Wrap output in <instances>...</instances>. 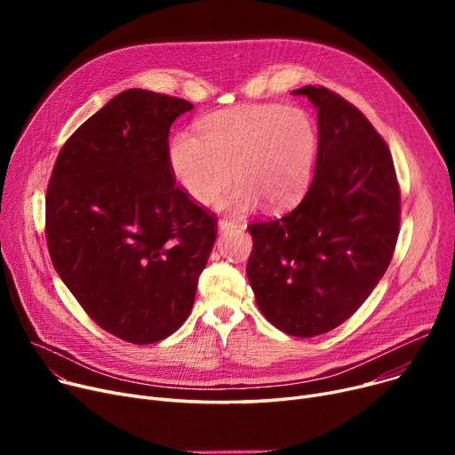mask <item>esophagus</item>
Segmentation results:
<instances>
[{
  "label": "esophagus",
  "instance_id": "1",
  "mask_svg": "<svg viewBox=\"0 0 455 455\" xmlns=\"http://www.w3.org/2000/svg\"><path fill=\"white\" fill-rule=\"evenodd\" d=\"M235 227H237V221H234V220H220V223H218L220 232L230 230V228H235Z\"/></svg>",
  "mask_w": 455,
  "mask_h": 455
}]
</instances>
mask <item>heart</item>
<instances>
[{"label": "heart", "instance_id": "1", "mask_svg": "<svg viewBox=\"0 0 455 455\" xmlns=\"http://www.w3.org/2000/svg\"><path fill=\"white\" fill-rule=\"evenodd\" d=\"M199 134H177L167 151L179 186L199 204H212L234 180L223 206L247 212L264 203L283 210L312 182L319 129L304 108L245 105L210 114Z\"/></svg>", "mask_w": 455, "mask_h": 455}]
</instances>
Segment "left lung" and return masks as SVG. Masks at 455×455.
<instances>
[{"instance_id": "left-lung-1", "label": "left lung", "mask_w": 455, "mask_h": 455, "mask_svg": "<svg viewBox=\"0 0 455 455\" xmlns=\"http://www.w3.org/2000/svg\"><path fill=\"white\" fill-rule=\"evenodd\" d=\"M293 93L317 108L315 173L295 210L249 225L247 276L273 326L315 338L345 323L387 271L400 191L386 141L360 110L323 86Z\"/></svg>"}]
</instances>
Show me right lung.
Returning <instances> with one entry per match:
<instances>
[{"mask_svg": "<svg viewBox=\"0 0 455 455\" xmlns=\"http://www.w3.org/2000/svg\"><path fill=\"white\" fill-rule=\"evenodd\" d=\"M194 108L131 88L69 136L45 196L52 261L84 312L112 336L149 345L194 306L218 223L175 186L167 134Z\"/></svg>", "mask_w": 455, "mask_h": 455, "instance_id": "1", "label": "right lung"}]
</instances>
